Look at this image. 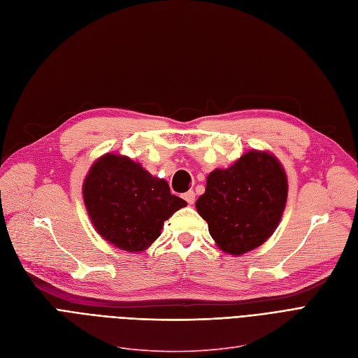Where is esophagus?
Listing matches in <instances>:
<instances>
[{
  "instance_id": "1",
  "label": "esophagus",
  "mask_w": 358,
  "mask_h": 358,
  "mask_svg": "<svg viewBox=\"0 0 358 358\" xmlns=\"http://www.w3.org/2000/svg\"><path fill=\"white\" fill-rule=\"evenodd\" d=\"M182 197H184V199H186V202H187V203H190V205H192V203L194 202V197H196V194H194V192H193V190H189L187 193H184V194H182Z\"/></svg>"
}]
</instances>
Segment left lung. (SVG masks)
Wrapping results in <instances>:
<instances>
[{"instance_id": "1", "label": "left lung", "mask_w": 358, "mask_h": 358, "mask_svg": "<svg viewBox=\"0 0 358 358\" xmlns=\"http://www.w3.org/2000/svg\"><path fill=\"white\" fill-rule=\"evenodd\" d=\"M287 199L286 172L274 155L249 150L226 169H214L196 209L217 246L243 255L261 246L280 222Z\"/></svg>"}]
</instances>
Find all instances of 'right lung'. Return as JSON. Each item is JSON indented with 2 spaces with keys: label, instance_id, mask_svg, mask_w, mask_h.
Here are the masks:
<instances>
[{
  "label": "right lung",
  "instance_id": "obj_1",
  "mask_svg": "<svg viewBox=\"0 0 358 358\" xmlns=\"http://www.w3.org/2000/svg\"><path fill=\"white\" fill-rule=\"evenodd\" d=\"M83 194L96 231L127 252L148 249L161 236L164 222L187 205L171 194L165 180L115 153H106L92 164Z\"/></svg>",
  "mask_w": 358,
  "mask_h": 358
}]
</instances>
